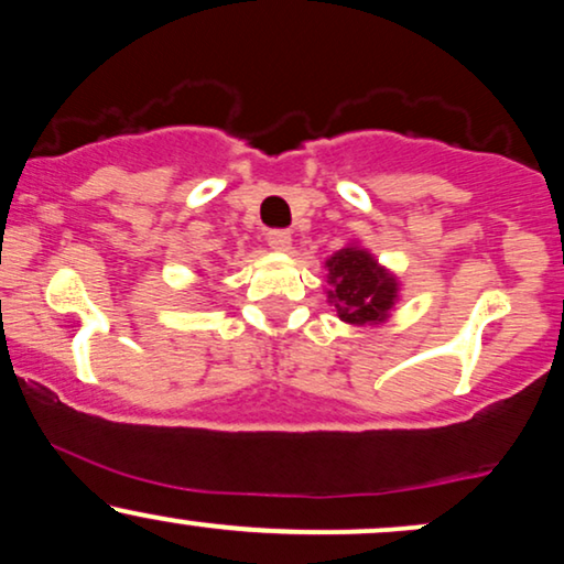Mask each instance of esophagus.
Returning a JSON list of instances; mask_svg holds the SVG:
<instances>
[{
    "label": "esophagus",
    "mask_w": 564,
    "mask_h": 564,
    "mask_svg": "<svg viewBox=\"0 0 564 564\" xmlns=\"http://www.w3.org/2000/svg\"><path fill=\"white\" fill-rule=\"evenodd\" d=\"M268 246L275 251H289L291 249V232L289 230H268Z\"/></svg>",
    "instance_id": "1"
}]
</instances>
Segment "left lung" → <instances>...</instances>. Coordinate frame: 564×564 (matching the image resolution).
Instances as JSON below:
<instances>
[{"mask_svg":"<svg viewBox=\"0 0 564 564\" xmlns=\"http://www.w3.org/2000/svg\"><path fill=\"white\" fill-rule=\"evenodd\" d=\"M328 283L334 289L328 291V300L336 304V313L347 323H377L384 321L390 307L398 300V283L390 273L379 268L377 260L358 246L336 251L326 262Z\"/></svg>","mask_w":564,"mask_h":564,"instance_id":"8db88e82","label":"left lung"}]
</instances>
